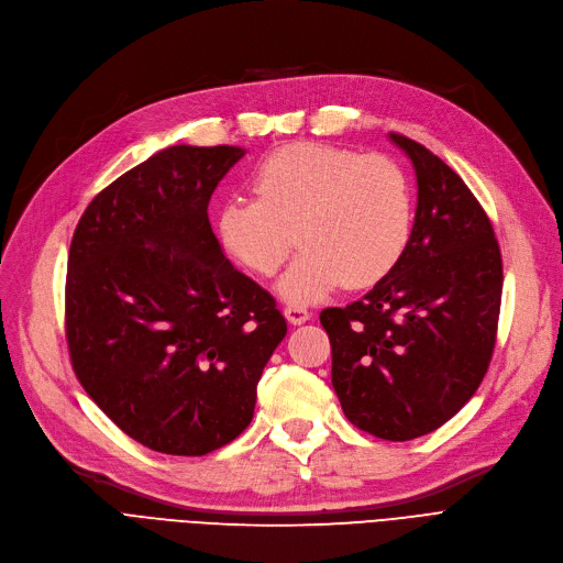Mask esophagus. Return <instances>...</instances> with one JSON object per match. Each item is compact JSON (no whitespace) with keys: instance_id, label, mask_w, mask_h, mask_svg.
<instances>
[{"instance_id":"obj_1","label":"esophagus","mask_w":563,"mask_h":563,"mask_svg":"<svg viewBox=\"0 0 563 563\" xmlns=\"http://www.w3.org/2000/svg\"><path fill=\"white\" fill-rule=\"evenodd\" d=\"M285 318L292 324H303L306 320H310V310L299 303H289V306H285Z\"/></svg>"}]
</instances>
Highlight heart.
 <instances>
[{
	"mask_svg": "<svg viewBox=\"0 0 563 563\" xmlns=\"http://www.w3.org/2000/svg\"><path fill=\"white\" fill-rule=\"evenodd\" d=\"M255 199H227L218 236L227 253L274 276L297 239L301 255L280 280L295 303L336 289H364L397 266L412 229V195L397 162L383 155L289 143L260 162Z\"/></svg>",
	"mask_w": 563,
	"mask_h": 563,
	"instance_id": "obj_1",
	"label": "heart"
}]
</instances>
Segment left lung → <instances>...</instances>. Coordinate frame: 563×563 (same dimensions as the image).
Returning <instances> with one entry per match:
<instances>
[{"label": "left lung", "mask_w": 563, "mask_h": 563, "mask_svg": "<svg viewBox=\"0 0 563 563\" xmlns=\"http://www.w3.org/2000/svg\"><path fill=\"white\" fill-rule=\"evenodd\" d=\"M389 139L418 176L401 260L362 299L324 308L331 385L345 418L385 441L439 429L481 387L496 343L504 264L485 208L450 166L404 134Z\"/></svg>", "instance_id": "left-lung-1"}]
</instances>
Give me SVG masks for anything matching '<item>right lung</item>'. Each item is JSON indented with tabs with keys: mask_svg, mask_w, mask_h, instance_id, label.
I'll return each mask as SVG.
<instances>
[{
	"mask_svg": "<svg viewBox=\"0 0 563 563\" xmlns=\"http://www.w3.org/2000/svg\"><path fill=\"white\" fill-rule=\"evenodd\" d=\"M245 155L172 145L90 201L69 247L65 331L76 378L141 445L201 456L250 424L287 334L276 299L222 255L208 201Z\"/></svg>",
	"mask_w": 563,
	"mask_h": 563,
	"instance_id": "add662e5",
	"label": "right lung"
}]
</instances>
